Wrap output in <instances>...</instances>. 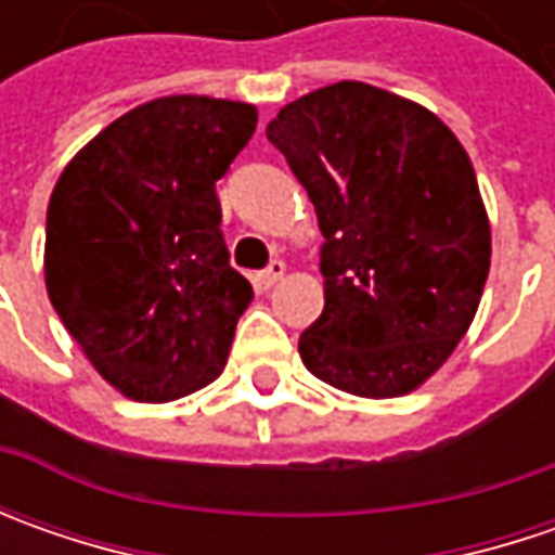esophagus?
I'll list each match as a JSON object with an SVG mask.
<instances>
[{
  "label": "esophagus",
  "mask_w": 555,
  "mask_h": 555,
  "mask_svg": "<svg viewBox=\"0 0 555 555\" xmlns=\"http://www.w3.org/2000/svg\"><path fill=\"white\" fill-rule=\"evenodd\" d=\"M284 274H287V266H284L281 259H274V262H271L266 271H259V274H256V281H259V287L268 289V287H274V284L284 278Z\"/></svg>",
  "instance_id": "1"
}]
</instances>
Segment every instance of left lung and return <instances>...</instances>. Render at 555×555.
<instances>
[{"instance_id":"8db88e82","label":"left lung","mask_w":555,"mask_h":555,"mask_svg":"<svg viewBox=\"0 0 555 555\" xmlns=\"http://www.w3.org/2000/svg\"><path fill=\"white\" fill-rule=\"evenodd\" d=\"M324 234V311L299 336L318 379L361 398L414 392L469 331L491 228L457 135L408 98L333 82L268 122Z\"/></svg>"}]
</instances>
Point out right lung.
I'll use <instances>...</instances> for the list:
<instances>
[{
    "instance_id": "1",
    "label": "right lung",
    "mask_w": 555,
    "mask_h": 555,
    "mask_svg": "<svg viewBox=\"0 0 555 555\" xmlns=\"http://www.w3.org/2000/svg\"><path fill=\"white\" fill-rule=\"evenodd\" d=\"M256 119L241 101L157 98L101 129L54 184L49 299L126 398L176 401L222 373L253 287L228 262L216 182Z\"/></svg>"
}]
</instances>
